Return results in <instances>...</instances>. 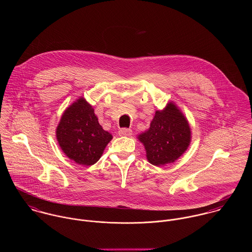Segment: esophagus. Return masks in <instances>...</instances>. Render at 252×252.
I'll use <instances>...</instances> for the list:
<instances>
[{
  "mask_svg": "<svg viewBox=\"0 0 252 252\" xmlns=\"http://www.w3.org/2000/svg\"><path fill=\"white\" fill-rule=\"evenodd\" d=\"M118 135L122 137H130L132 135V130L128 128H122L118 131Z\"/></svg>",
  "mask_w": 252,
  "mask_h": 252,
  "instance_id": "esophagus-1",
  "label": "esophagus"
}]
</instances>
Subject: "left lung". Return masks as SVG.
<instances>
[{
  "instance_id": "8db88e82",
  "label": "left lung",
  "mask_w": 252,
  "mask_h": 252,
  "mask_svg": "<svg viewBox=\"0 0 252 252\" xmlns=\"http://www.w3.org/2000/svg\"><path fill=\"white\" fill-rule=\"evenodd\" d=\"M191 128L185 115L174 103L169 102L156 110L149 128L138 135L144 144L147 161L157 167L174 163L191 143Z\"/></svg>"
}]
</instances>
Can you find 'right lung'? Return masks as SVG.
<instances>
[{
    "label": "right lung",
    "mask_w": 252,
    "mask_h": 252,
    "mask_svg": "<svg viewBox=\"0 0 252 252\" xmlns=\"http://www.w3.org/2000/svg\"><path fill=\"white\" fill-rule=\"evenodd\" d=\"M56 139L65 155L78 165H94L112 140L98 121L93 107L79 97L65 109L56 128Z\"/></svg>",
    "instance_id": "1"
}]
</instances>
